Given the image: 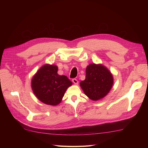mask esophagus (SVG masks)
<instances>
[{
    "instance_id": "34e87169",
    "label": "esophagus",
    "mask_w": 148,
    "mask_h": 148,
    "mask_svg": "<svg viewBox=\"0 0 148 148\" xmlns=\"http://www.w3.org/2000/svg\"><path fill=\"white\" fill-rule=\"evenodd\" d=\"M72 82H73V83L74 84H78V80H77V79H75V78H73V79H72Z\"/></svg>"
}]
</instances>
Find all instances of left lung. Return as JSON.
Listing matches in <instances>:
<instances>
[{
    "label": "left lung",
    "instance_id": "left-lung-1",
    "mask_svg": "<svg viewBox=\"0 0 148 148\" xmlns=\"http://www.w3.org/2000/svg\"><path fill=\"white\" fill-rule=\"evenodd\" d=\"M114 84V77L109 69L102 64H91L86 69V78L79 84L85 95L98 101L107 95Z\"/></svg>",
    "mask_w": 148,
    "mask_h": 148
}]
</instances>
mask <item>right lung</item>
<instances>
[{
	"instance_id": "add662e5",
	"label": "right lung",
	"mask_w": 148,
	"mask_h": 148,
	"mask_svg": "<svg viewBox=\"0 0 148 148\" xmlns=\"http://www.w3.org/2000/svg\"><path fill=\"white\" fill-rule=\"evenodd\" d=\"M57 71V65L45 64L31 79L33 93L45 104L53 106L59 104L67 88L72 85V82L66 76L59 75Z\"/></svg>"
}]
</instances>
